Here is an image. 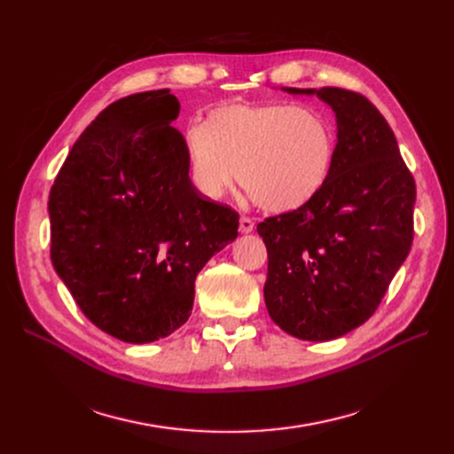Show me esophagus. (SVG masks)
Returning a JSON list of instances; mask_svg holds the SVG:
<instances>
[{"label":"esophagus","instance_id":"34e87169","mask_svg":"<svg viewBox=\"0 0 454 454\" xmlns=\"http://www.w3.org/2000/svg\"><path fill=\"white\" fill-rule=\"evenodd\" d=\"M239 229H240V232H244V235H246V232H252V231H254V222H252L250 217L242 215V217H240V225H239Z\"/></svg>","mask_w":454,"mask_h":454}]
</instances>
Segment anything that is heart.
I'll return each mask as SVG.
<instances>
[{
  "mask_svg": "<svg viewBox=\"0 0 454 454\" xmlns=\"http://www.w3.org/2000/svg\"><path fill=\"white\" fill-rule=\"evenodd\" d=\"M191 180L217 200L237 174L239 184L269 212L307 204L327 182L335 130L320 109L284 102H227L184 136Z\"/></svg>",
  "mask_w": 454,
  "mask_h": 454,
  "instance_id": "b5f03b06",
  "label": "heart"
}]
</instances>
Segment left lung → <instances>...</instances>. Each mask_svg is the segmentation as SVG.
<instances>
[{"label":"left lung","mask_w":454,"mask_h":454,"mask_svg":"<svg viewBox=\"0 0 454 454\" xmlns=\"http://www.w3.org/2000/svg\"><path fill=\"white\" fill-rule=\"evenodd\" d=\"M316 94L337 117L327 182L297 210L257 225L269 254L265 305L303 340H332L367 322L413 244L417 187L387 119L360 92Z\"/></svg>","instance_id":"1"}]
</instances>
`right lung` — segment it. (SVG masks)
Here are the masks:
<instances>
[{
	"label": "right lung",
	"instance_id": "add662e5",
	"mask_svg": "<svg viewBox=\"0 0 454 454\" xmlns=\"http://www.w3.org/2000/svg\"><path fill=\"white\" fill-rule=\"evenodd\" d=\"M168 89L109 104L51 187V259L87 318L125 342L168 337L191 316L195 278L239 235V214L189 177Z\"/></svg>",
	"mask_w": 454,
	"mask_h": 454
}]
</instances>
